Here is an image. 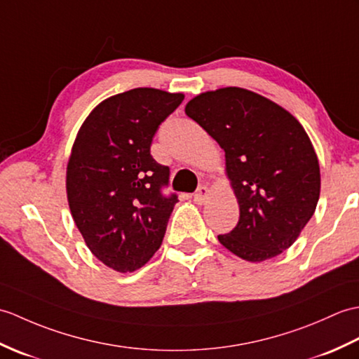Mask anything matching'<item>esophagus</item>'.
Segmentation results:
<instances>
[{
	"label": "esophagus",
	"instance_id": "34e87169",
	"mask_svg": "<svg viewBox=\"0 0 359 359\" xmlns=\"http://www.w3.org/2000/svg\"><path fill=\"white\" fill-rule=\"evenodd\" d=\"M209 189H207L205 186H203V187H200L196 190V194L194 195V201H195V204H198V205H203L207 200H209Z\"/></svg>",
	"mask_w": 359,
	"mask_h": 359
}]
</instances>
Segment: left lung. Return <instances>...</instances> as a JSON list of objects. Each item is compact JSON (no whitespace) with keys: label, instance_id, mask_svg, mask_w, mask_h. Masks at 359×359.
Instances as JSON below:
<instances>
[{"label":"left lung","instance_id":"left-lung-1","mask_svg":"<svg viewBox=\"0 0 359 359\" xmlns=\"http://www.w3.org/2000/svg\"><path fill=\"white\" fill-rule=\"evenodd\" d=\"M186 115L224 150L240 221L219 243L261 262L287 250L315 213L320 163L307 132L284 107L243 87L196 95Z\"/></svg>","mask_w":359,"mask_h":359}]
</instances>
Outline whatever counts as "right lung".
I'll return each mask as SVG.
<instances>
[{"instance_id": "right-lung-1", "label": "right lung", "mask_w": 359, "mask_h": 359, "mask_svg": "<svg viewBox=\"0 0 359 359\" xmlns=\"http://www.w3.org/2000/svg\"><path fill=\"white\" fill-rule=\"evenodd\" d=\"M184 93L138 87L95 107L79 127L66 169V194L89 250L115 272L141 269L161 247L177 196L159 192L169 167L150 155L159 124Z\"/></svg>"}]
</instances>
